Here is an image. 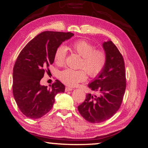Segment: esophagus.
<instances>
[{
  "label": "esophagus",
  "mask_w": 148,
  "mask_h": 148,
  "mask_svg": "<svg viewBox=\"0 0 148 148\" xmlns=\"http://www.w3.org/2000/svg\"><path fill=\"white\" fill-rule=\"evenodd\" d=\"M73 89H72V88H71V87H66V88H65V91L66 92H67V91H72V90Z\"/></svg>",
  "instance_id": "34e87169"
}]
</instances>
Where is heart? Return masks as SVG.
<instances>
[{
    "mask_svg": "<svg viewBox=\"0 0 148 148\" xmlns=\"http://www.w3.org/2000/svg\"><path fill=\"white\" fill-rule=\"evenodd\" d=\"M73 51L82 57L79 68L84 70L66 69L59 73V79L64 84L74 87L79 82H84L87 79V74L90 77L99 76L104 71L107 63V55L104 50L96 49L92 44L84 40H79L71 44ZM67 49L63 45L57 47L54 53V60L58 65H62L65 62Z\"/></svg>",
    "mask_w": 148,
    "mask_h": 148,
    "instance_id": "b5f03b06",
    "label": "heart"
}]
</instances>
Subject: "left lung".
Wrapping results in <instances>:
<instances>
[{
  "label": "left lung",
  "mask_w": 148,
  "mask_h": 148,
  "mask_svg": "<svg viewBox=\"0 0 148 148\" xmlns=\"http://www.w3.org/2000/svg\"><path fill=\"white\" fill-rule=\"evenodd\" d=\"M102 47L107 55V63L102 73L88 87L99 95H86L83 103L77 106L79 114L92 123H101L116 113L122 103L126 89L125 62L122 55L112 41Z\"/></svg>",
  "instance_id": "obj_1"
}]
</instances>
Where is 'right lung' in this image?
<instances>
[{
	"instance_id": "add662e5",
	"label": "right lung",
	"mask_w": 148,
	"mask_h": 148,
	"mask_svg": "<svg viewBox=\"0 0 148 148\" xmlns=\"http://www.w3.org/2000/svg\"><path fill=\"white\" fill-rule=\"evenodd\" d=\"M73 36L71 32H42L20 52L14 66L12 90L17 106L26 117L44 116L53 107L56 95L64 92V86L58 79L49 89L40 82L54 62L57 47Z\"/></svg>"
}]
</instances>
